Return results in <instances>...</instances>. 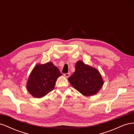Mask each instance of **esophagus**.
<instances>
[{"label": "esophagus", "mask_w": 134, "mask_h": 134, "mask_svg": "<svg viewBox=\"0 0 134 134\" xmlns=\"http://www.w3.org/2000/svg\"><path fill=\"white\" fill-rule=\"evenodd\" d=\"M64 75L66 77V78H68V77H69L70 76V72H68V73H66V74H64Z\"/></svg>", "instance_id": "1"}]
</instances>
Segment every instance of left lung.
I'll return each instance as SVG.
<instances>
[{
	"label": "left lung",
	"instance_id": "obj_1",
	"mask_svg": "<svg viewBox=\"0 0 134 134\" xmlns=\"http://www.w3.org/2000/svg\"><path fill=\"white\" fill-rule=\"evenodd\" d=\"M75 69L74 73L68 78L71 86L85 96L97 94L104 84L99 71L81 60L76 63Z\"/></svg>",
	"mask_w": 134,
	"mask_h": 134
}]
</instances>
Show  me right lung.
<instances>
[{
	"instance_id": "obj_1",
	"label": "right lung",
	"mask_w": 134,
	"mask_h": 134,
	"mask_svg": "<svg viewBox=\"0 0 134 134\" xmlns=\"http://www.w3.org/2000/svg\"><path fill=\"white\" fill-rule=\"evenodd\" d=\"M62 74L52 62L37 64L28 77L26 88L35 98H42L54 90L55 83Z\"/></svg>"
}]
</instances>
